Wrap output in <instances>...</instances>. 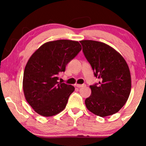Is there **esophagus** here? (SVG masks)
I'll list each match as a JSON object with an SVG mask.
<instances>
[{"label": "esophagus", "mask_w": 146, "mask_h": 146, "mask_svg": "<svg viewBox=\"0 0 146 146\" xmlns=\"http://www.w3.org/2000/svg\"><path fill=\"white\" fill-rule=\"evenodd\" d=\"M75 86L78 88H82V87H84L86 85L85 84H76Z\"/></svg>", "instance_id": "esophagus-1"}]
</instances>
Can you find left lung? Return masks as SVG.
Returning a JSON list of instances; mask_svg holds the SVG:
<instances>
[{"label": "left lung", "mask_w": 146, "mask_h": 146, "mask_svg": "<svg viewBox=\"0 0 146 146\" xmlns=\"http://www.w3.org/2000/svg\"><path fill=\"white\" fill-rule=\"evenodd\" d=\"M86 58L100 82L90 86L91 95L85 100L87 109L95 115L106 117L117 113L128 99L131 75L127 64L120 54L106 44L85 40L80 41Z\"/></svg>", "instance_id": "8db88e82"}]
</instances>
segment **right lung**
Masks as SVG:
<instances>
[{
  "mask_svg": "<svg viewBox=\"0 0 146 146\" xmlns=\"http://www.w3.org/2000/svg\"><path fill=\"white\" fill-rule=\"evenodd\" d=\"M81 50L78 41L58 40L44 43L29 58L24 72V94L38 114L52 116L66 108L74 87L58 82V75Z\"/></svg>",
  "mask_w": 146,
  "mask_h": 146,
  "instance_id": "add662e5",
  "label": "right lung"
}]
</instances>
